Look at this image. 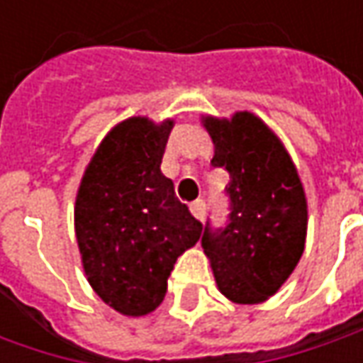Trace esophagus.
<instances>
[{"instance_id":"1","label":"esophagus","mask_w":363,"mask_h":363,"mask_svg":"<svg viewBox=\"0 0 363 363\" xmlns=\"http://www.w3.org/2000/svg\"><path fill=\"white\" fill-rule=\"evenodd\" d=\"M189 210H191V214L198 218V220H203V214H206V202H203V200H196V202L189 203Z\"/></svg>"}]
</instances>
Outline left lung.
<instances>
[{"instance_id": "8db88e82", "label": "left lung", "mask_w": 363, "mask_h": 363, "mask_svg": "<svg viewBox=\"0 0 363 363\" xmlns=\"http://www.w3.org/2000/svg\"><path fill=\"white\" fill-rule=\"evenodd\" d=\"M214 167L230 175L228 220L206 222L202 248L218 289L234 303L252 305L279 291L299 262L307 234V200L297 169L277 135L250 113L232 121L206 117Z\"/></svg>"}]
</instances>
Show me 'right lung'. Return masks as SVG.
Returning a JSON list of instances; mask_svg holds the SVG:
<instances>
[{
	"mask_svg": "<svg viewBox=\"0 0 363 363\" xmlns=\"http://www.w3.org/2000/svg\"><path fill=\"white\" fill-rule=\"evenodd\" d=\"M174 121L119 123L80 182L74 226L82 267L96 295L123 315L151 313L165 297L177 257L202 236V222L177 200L160 165Z\"/></svg>",
	"mask_w": 363,
	"mask_h": 363,
	"instance_id": "1",
	"label": "right lung"
}]
</instances>
